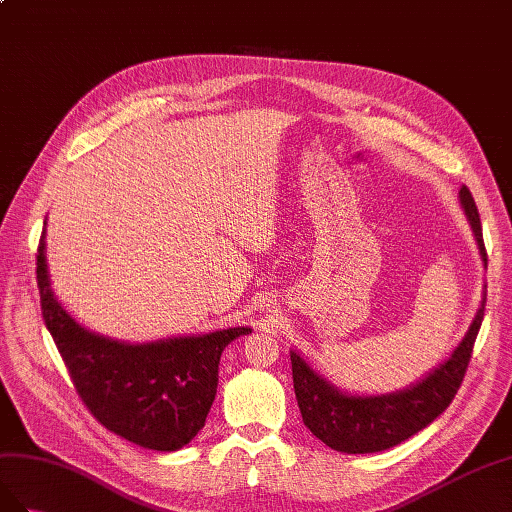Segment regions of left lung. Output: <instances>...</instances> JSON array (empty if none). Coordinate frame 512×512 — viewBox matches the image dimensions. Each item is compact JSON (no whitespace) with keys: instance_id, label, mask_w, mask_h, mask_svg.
I'll list each match as a JSON object with an SVG mask.
<instances>
[{"instance_id":"obj_1","label":"left lung","mask_w":512,"mask_h":512,"mask_svg":"<svg viewBox=\"0 0 512 512\" xmlns=\"http://www.w3.org/2000/svg\"><path fill=\"white\" fill-rule=\"evenodd\" d=\"M459 201L467 223L472 227L480 259L487 268L483 227H480L476 203L467 186H461ZM485 302L487 285H483V300H480L470 328L459 345L452 349V354L416 384L403 390L386 394L343 392L291 349V375H294V390L304 425L311 429L317 440L332 450L347 452V455L388 450L431 425L455 399L463 382L476 334L485 317Z\"/></svg>"}]
</instances>
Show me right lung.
<instances>
[{"mask_svg":"<svg viewBox=\"0 0 512 512\" xmlns=\"http://www.w3.org/2000/svg\"><path fill=\"white\" fill-rule=\"evenodd\" d=\"M47 221L36 255L40 309L81 401L115 435L173 452L206 425L216 397L223 349L251 328L126 343L83 328L51 289Z\"/></svg>","mask_w":512,"mask_h":512,"instance_id":"right-lung-1","label":"right lung"}]
</instances>
